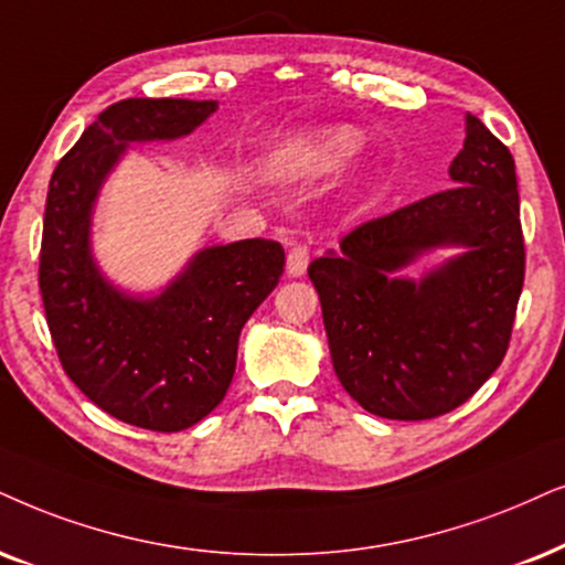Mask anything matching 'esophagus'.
I'll use <instances>...</instances> for the list:
<instances>
[{
    "mask_svg": "<svg viewBox=\"0 0 565 565\" xmlns=\"http://www.w3.org/2000/svg\"><path fill=\"white\" fill-rule=\"evenodd\" d=\"M307 266H310V247L307 245H295L287 255V274L289 276H305Z\"/></svg>",
    "mask_w": 565,
    "mask_h": 565,
    "instance_id": "esophagus-1",
    "label": "esophagus"
}]
</instances>
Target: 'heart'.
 <instances>
[{"label": "heart", "instance_id": "b5f03b06", "mask_svg": "<svg viewBox=\"0 0 565 565\" xmlns=\"http://www.w3.org/2000/svg\"><path fill=\"white\" fill-rule=\"evenodd\" d=\"M360 135L349 127H323L291 138L276 156V171L287 180H316L347 167L360 151Z\"/></svg>", "mask_w": 565, "mask_h": 565}]
</instances>
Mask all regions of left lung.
I'll list each match as a JSON object with an SVG mask.
<instances>
[{
	"label": "left lung",
	"mask_w": 565,
	"mask_h": 565,
	"mask_svg": "<svg viewBox=\"0 0 565 565\" xmlns=\"http://www.w3.org/2000/svg\"><path fill=\"white\" fill-rule=\"evenodd\" d=\"M451 188L362 221L339 253L316 258L333 370L362 409L385 419H433L472 398L509 349L524 287L516 163L469 114ZM468 253L423 282L394 279L425 248Z\"/></svg>",
	"instance_id": "obj_1"
}]
</instances>
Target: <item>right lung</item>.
<instances>
[{"instance_id": "add662e5", "label": "right lung", "mask_w": 565, "mask_h": 565, "mask_svg": "<svg viewBox=\"0 0 565 565\" xmlns=\"http://www.w3.org/2000/svg\"><path fill=\"white\" fill-rule=\"evenodd\" d=\"M216 102L125 98L98 114L49 182L39 287L64 373L98 409L153 433L188 430L226 396L239 331L284 276V247L198 253L159 297L119 295L90 258V209L130 142L195 130Z\"/></svg>"}]
</instances>
